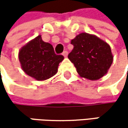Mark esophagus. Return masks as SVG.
Instances as JSON below:
<instances>
[{"mask_svg": "<svg viewBox=\"0 0 128 128\" xmlns=\"http://www.w3.org/2000/svg\"><path fill=\"white\" fill-rule=\"evenodd\" d=\"M62 55L64 56L65 58H66V57H67V55H68L67 51H64V52H63V53H62Z\"/></svg>", "mask_w": 128, "mask_h": 128, "instance_id": "34e87169", "label": "esophagus"}]
</instances>
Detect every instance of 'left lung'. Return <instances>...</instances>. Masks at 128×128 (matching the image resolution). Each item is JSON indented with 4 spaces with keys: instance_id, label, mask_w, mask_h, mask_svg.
<instances>
[{
    "instance_id": "1",
    "label": "left lung",
    "mask_w": 128,
    "mask_h": 128,
    "mask_svg": "<svg viewBox=\"0 0 128 128\" xmlns=\"http://www.w3.org/2000/svg\"><path fill=\"white\" fill-rule=\"evenodd\" d=\"M73 49L68 58L81 77L98 80L104 76L113 63L110 45L94 35L80 33L71 40Z\"/></svg>"
}]
</instances>
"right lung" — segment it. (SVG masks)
Returning a JSON list of instances; mask_svg holds the SVG:
<instances>
[{"instance_id":"obj_1","label":"right lung","mask_w":128,"mask_h":128,"mask_svg":"<svg viewBox=\"0 0 128 128\" xmlns=\"http://www.w3.org/2000/svg\"><path fill=\"white\" fill-rule=\"evenodd\" d=\"M18 58L26 74L36 80L44 81L57 73L64 56L56 55L52 46L38 36L21 47Z\"/></svg>"}]
</instances>
